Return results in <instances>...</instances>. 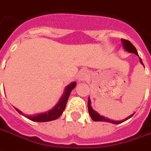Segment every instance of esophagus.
I'll return each mask as SVG.
<instances>
[{"label":"esophagus","instance_id":"34e87169","mask_svg":"<svg viewBox=\"0 0 151 151\" xmlns=\"http://www.w3.org/2000/svg\"><path fill=\"white\" fill-rule=\"evenodd\" d=\"M88 72L87 70H81L79 76H78V81H84L85 80H87V78L88 77Z\"/></svg>","mask_w":151,"mask_h":151}]
</instances>
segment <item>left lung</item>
<instances>
[{
	"instance_id": "obj_1",
	"label": "left lung",
	"mask_w": 151,
	"mask_h": 151,
	"mask_svg": "<svg viewBox=\"0 0 151 151\" xmlns=\"http://www.w3.org/2000/svg\"><path fill=\"white\" fill-rule=\"evenodd\" d=\"M122 40V43H123V45H124V48L125 49L126 51H128L129 53H135L137 55H138V53H137V51L136 50V48L133 46V45H132L129 40H127L124 39H121ZM140 61H141V63L144 66V64L142 63V58H140ZM88 113H89V115H90L91 118L93 120V121H99V122H109V123H111V124H121L125 120H127V119H129V118H131L133 114L131 115L128 118H126V119H124V120H120V121H115V120H112V119H109L107 118H105L103 116H101L98 113L95 111L93 110V108L91 106V101L90 99L88 98Z\"/></svg>"
}]
</instances>
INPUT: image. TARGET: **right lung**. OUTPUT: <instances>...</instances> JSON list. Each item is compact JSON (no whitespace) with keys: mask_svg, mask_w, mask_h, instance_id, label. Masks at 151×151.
<instances>
[{"mask_svg":"<svg viewBox=\"0 0 151 151\" xmlns=\"http://www.w3.org/2000/svg\"><path fill=\"white\" fill-rule=\"evenodd\" d=\"M76 83L74 82V83H71L70 84H69L66 89H65V93H64L63 96L61 98V99L58 101V103L54 106V107L50 110L48 112H45V113H41V114H37V115H25L24 114H22V112L19 111L18 109H16V111L19 112V114L26 116L27 118L29 119L32 121L36 122H47V121H51V120H54V119H57L60 116L63 112L64 111L65 108H66V105H67V100L69 98V96H70V93L71 90L73 89L74 88L76 87Z\"/></svg>","mask_w":151,"mask_h":151,"instance_id":"1","label":"right lung"}]
</instances>
